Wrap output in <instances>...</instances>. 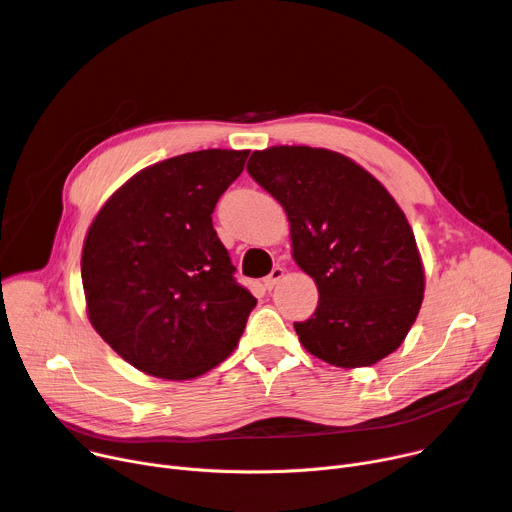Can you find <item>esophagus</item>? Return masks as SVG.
Segmentation results:
<instances>
[{
    "label": "esophagus",
    "instance_id": "34e87169",
    "mask_svg": "<svg viewBox=\"0 0 512 512\" xmlns=\"http://www.w3.org/2000/svg\"><path fill=\"white\" fill-rule=\"evenodd\" d=\"M283 275H285V269H283L281 265H275V267L271 269V273L265 277V287H267V289H273V287L283 279Z\"/></svg>",
    "mask_w": 512,
    "mask_h": 512
}]
</instances>
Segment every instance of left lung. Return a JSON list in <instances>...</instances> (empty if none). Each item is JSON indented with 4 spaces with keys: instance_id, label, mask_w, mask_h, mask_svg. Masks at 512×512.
<instances>
[{
    "instance_id": "1",
    "label": "left lung",
    "mask_w": 512,
    "mask_h": 512,
    "mask_svg": "<svg viewBox=\"0 0 512 512\" xmlns=\"http://www.w3.org/2000/svg\"><path fill=\"white\" fill-rule=\"evenodd\" d=\"M249 174L285 210L291 257L314 277L318 308L294 328L342 369L395 352L423 302L425 271L405 212L354 160L308 145L253 152Z\"/></svg>"
}]
</instances>
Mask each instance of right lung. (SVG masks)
Wrapping results in <instances>:
<instances>
[{
	"instance_id": "right-lung-1",
	"label": "right lung",
	"mask_w": 512,
	"mask_h": 512,
	"mask_svg": "<svg viewBox=\"0 0 512 512\" xmlns=\"http://www.w3.org/2000/svg\"><path fill=\"white\" fill-rule=\"evenodd\" d=\"M249 150L182 154L129 178L87 231V316L137 371L188 381L239 344L257 300L241 287L212 227Z\"/></svg>"
}]
</instances>
